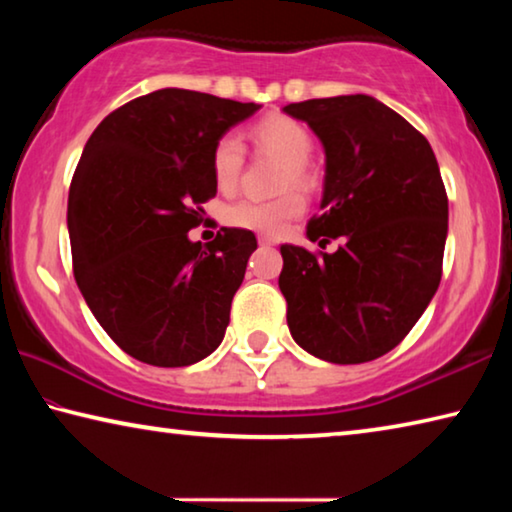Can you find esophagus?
Instances as JSON below:
<instances>
[{"mask_svg":"<svg viewBox=\"0 0 512 512\" xmlns=\"http://www.w3.org/2000/svg\"><path fill=\"white\" fill-rule=\"evenodd\" d=\"M257 241H259V246H273L275 244V239L268 237V235H259Z\"/></svg>","mask_w":512,"mask_h":512,"instance_id":"1","label":"esophagus"}]
</instances>
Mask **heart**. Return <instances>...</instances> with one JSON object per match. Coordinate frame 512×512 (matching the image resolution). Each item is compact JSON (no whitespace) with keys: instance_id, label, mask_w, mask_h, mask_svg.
<instances>
[{"instance_id":"1","label":"heart","mask_w":512,"mask_h":512,"mask_svg":"<svg viewBox=\"0 0 512 512\" xmlns=\"http://www.w3.org/2000/svg\"><path fill=\"white\" fill-rule=\"evenodd\" d=\"M250 142L255 144L257 151L284 162L282 189H311L316 185V173L309 164L311 151H314V137L300 121L284 115L259 119L250 128ZM241 169H244V146L235 135H223L212 149V178L216 189L230 194L239 183ZM302 212H305V198L291 189L273 201L244 198V201L232 203L225 207L223 221L232 228L275 235L289 221L298 219Z\"/></svg>"}]
</instances>
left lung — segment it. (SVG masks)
Masks as SVG:
<instances>
[{
	"label": "left lung",
	"instance_id": "left-lung-1",
	"mask_svg": "<svg viewBox=\"0 0 512 512\" xmlns=\"http://www.w3.org/2000/svg\"><path fill=\"white\" fill-rule=\"evenodd\" d=\"M325 146V192L307 237L332 255L282 246L280 291L300 348L332 363L391 352L436 293L447 192L420 131L366 94L289 103Z\"/></svg>",
	"mask_w": 512,
	"mask_h": 512
}]
</instances>
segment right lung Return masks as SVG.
<instances>
[{
  "mask_svg": "<svg viewBox=\"0 0 512 512\" xmlns=\"http://www.w3.org/2000/svg\"><path fill=\"white\" fill-rule=\"evenodd\" d=\"M257 103L164 88L94 128L67 203L76 284L106 334L133 359L180 368L223 341L257 248L250 230L189 241L216 194L212 149Z\"/></svg>",
  "mask_w": 512,
  "mask_h": 512,
  "instance_id": "1",
  "label": "right lung"
}]
</instances>
